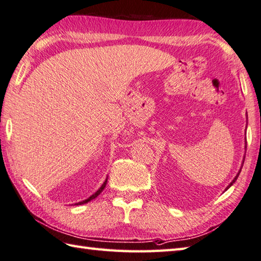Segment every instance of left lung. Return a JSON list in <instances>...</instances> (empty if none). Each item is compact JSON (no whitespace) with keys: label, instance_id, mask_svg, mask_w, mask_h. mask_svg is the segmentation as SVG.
Returning a JSON list of instances; mask_svg holds the SVG:
<instances>
[{"label":"left lung","instance_id":"obj_1","mask_svg":"<svg viewBox=\"0 0 261 261\" xmlns=\"http://www.w3.org/2000/svg\"><path fill=\"white\" fill-rule=\"evenodd\" d=\"M245 148H246V147H245ZM240 172H241V170H240V171H239V173H238V174H236V177L234 178V180H233V181H231V182H230V184L228 185V186H227V188H226V189H228V188H229V187L231 186V185H233V184H234V182L236 181V179H238V178H239V174H240Z\"/></svg>","mask_w":261,"mask_h":261}]
</instances>
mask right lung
<instances>
[{
	"label": "right lung",
	"mask_w": 261,
	"mask_h": 261,
	"mask_svg": "<svg viewBox=\"0 0 261 261\" xmlns=\"http://www.w3.org/2000/svg\"><path fill=\"white\" fill-rule=\"evenodd\" d=\"M106 184H107V179L105 180V182H103V184L101 185V187H100V188H99V189H98V191H97L96 193H94V194H93V195H91V196H90L89 198H87V200H84V201H82V202H80V203H76V204H84V203H88L89 201H91V200H93V198H96V197H97V196L99 195V194H100V193L102 192V189L106 187Z\"/></svg>",
	"instance_id": "add662e5"
}]
</instances>
